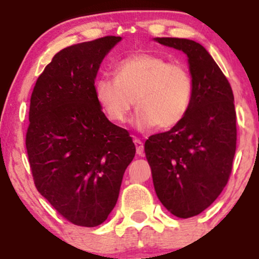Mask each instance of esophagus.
Listing matches in <instances>:
<instances>
[{"label":"esophagus","instance_id":"esophagus-1","mask_svg":"<svg viewBox=\"0 0 259 259\" xmlns=\"http://www.w3.org/2000/svg\"><path fill=\"white\" fill-rule=\"evenodd\" d=\"M134 144H135V148H137L138 155H143V153H144V145H143L142 140L134 138Z\"/></svg>","mask_w":259,"mask_h":259}]
</instances>
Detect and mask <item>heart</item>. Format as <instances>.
Here are the masks:
<instances>
[{"label":"heart","instance_id":"1","mask_svg":"<svg viewBox=\"0 0 259 259\" xmlns=\"http://www.w3.org/2000/svg\"><path fill=\"white\" fill-rule=\"evenodd\" d=\"M98 105L110 121H126L134 101L137 125L150 129L158 125L170 130L184 121L194 98V79L185 65L165 57L139 52L120 60L114 79L101 76L94 83Z\"/></svg>","mask_w":259,"mask_h":259}]
</instances>
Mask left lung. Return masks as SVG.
I'll list each match as a JSON object with an SVG mask.
<instances>
[{
  "instance_id": "left-lung-1",
  "label": "left lung",
  "mask_w": 259,
  "mask_h": 259,
  "mask_svg": "<svg viewBox=\"0 0 259 259\" xmlns=\"http://www.w3.org/2000/svg\"><path fill=\"white\" fill-rule=\"evenodd\" d=\"M155 40L187 54L194 98L182 124L149 137L145 156L161 204L178 218H190L209 207L231 177L237 145L234 96L200 44L176 37Z\"/></svg>"
}]
</instances>
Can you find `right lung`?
I'll use <instances>...</instances> for the list:
<instances>
[{"instance_id":"add662e5","label":"right lung","mask_w":259,"mask_h":259,"mask_svg":"<svg viewBox=\"0 0 259 259\" xmlns=\"http://www.w3.org/2000/svg\"><path fill=\"white\" fill-rule=\"evenodd\" d=\"M120 40L105 36L62 49L31 95L26 149L33 183L75 226L106 221L135 156L129 132L109 121L94 95L99 66Z\"/></svg>"}]
</instances>
